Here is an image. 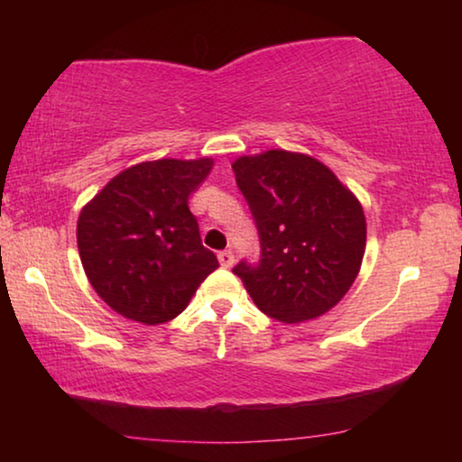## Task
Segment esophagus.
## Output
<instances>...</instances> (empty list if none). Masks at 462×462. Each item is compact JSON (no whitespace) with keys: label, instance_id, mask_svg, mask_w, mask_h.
Instances as JSON below:
<instances>
[{"label":"esophagus","instance_id":"obj_1","mask_svg":"<svg viewBox=\"0 0 462 462\" xmlns=\"http://www.w3.org/2000/svg\"><path fill=\"white\" fill-rule=\"evenodd\" d=\"M218 263L223 264L225 269H229V267H233V263H236V256H233L231 250H223V252H218Z\"/></svg>","mask_w":462,"mask_h":462}]
</instances>
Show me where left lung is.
Returning <instances> with one entry per match:
<instances>
[{"mask_svg":"<svg viewBox=\"0 0 462 462\" xmlns=\"http://www.w3.org/2000/svg\"><path fill=\"white\" fill-rule=\"evenodd\" d=\"M233 172L261 237V261L233 267L254 305L283 324L330 311L365 252L356 195L315 157L282 149L239 157Z\"/></svg>","mask_w":462,"mask_h":462,"instance_id":"8db88e82","label":"left lung"}]
</instances>
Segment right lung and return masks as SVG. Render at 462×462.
<instances>
[{
  "label": "right lung",
  "instance_id": "add662e5",
  "mask_svg": "<svg viewBox=\"0 0 462 462\" xmlns=\"http://www.w3.org/2000/svg\"><path fill=\"white\" fill-rule=\"evenodd\" d=\"M212 166L210 157L136 163L84 206L79 258L113 311L147 326L174 319L218 267L189 210V195Z\"/></svg>",
  "mask_w": 462,
  "mask_h": 462
}]
</instances>
